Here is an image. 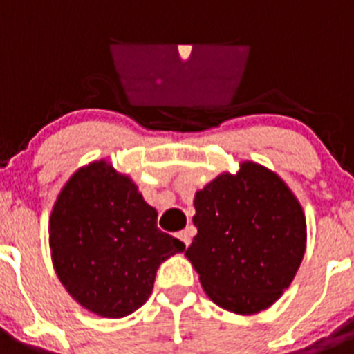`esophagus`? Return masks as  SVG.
Segmentation results:
<instances>
[{"instance_id":"obj_1","label":"esophagus","mask_w":354,"mask_h":354,"mask_svg":"<svg viewBox=\"0 0 354 354\" xmlns=\"http://www.w3.org/2000/svg\"><path fill=\"white\" fill-rule=\"evenodd\" d=\"M177 237L183 241L184 246H189V243H192V236H189V232H187V230H183V232H179V234H177Z\"/></svg>"}]
</instances>
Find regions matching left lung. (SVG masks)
Instances as JSON below:
<instances>
[{
	"mask_svg": "<svg viewBox=\"0 0 354 354\" xmlns=\"http://www.w3.org/2000/svg\"><path fill=\"white\" fill-rule=\"evenodd\" d=\"M186 257L205 294L241 315L270 308L290 286L305 255L306 221L298 198L274 171L241 162L195 195Z\"/></svg>",
	"mask_w": 354,
	"mask_h": 354,
	"instance_id": "obj_1",
	"label": "left lung"
}]
</instances>
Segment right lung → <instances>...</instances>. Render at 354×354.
<instances>
[{"label": "right lung", "mask_w": 354, "mask_h": 354, "mask_svg": "<svg viewBox=\"0 0 354 354\" xmlns=\"http://www.w3.org/2000/svg\"><path fill=\"white\" fill-rule=\"evenodd\" d=\"M60 282L101 317L133 314L152 294L159 264L186 246L158 228V211L127 175L93 161L72 175L49 218Z\"/></svg>", "instance_id": "obj_1"}]
</instances>
